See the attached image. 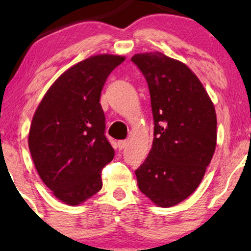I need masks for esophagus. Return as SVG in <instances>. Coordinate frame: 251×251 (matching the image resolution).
I'll list each match as a JSON object with an SVG mask.
<instances>
[{
  "label": "esophagus",
  "instance_id": "obj_1",
  "mask_svg": "<svg viewBox=\"0 0 251 251\" xmlns=\"http://www.w3.org/2000/svg\"><path fill=\"white\" fill-rule=\"evenodd\" d=\"M126 144H128V142H126V140H119V142H118V149L119 150H123L126 146Z\"/></svg>",
  "mask_w": 251,
  "mask_h": 251
}]
</instances>
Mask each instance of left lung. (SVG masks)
Returning <instances> with one entry per match:
<instances>
[{"label":"left lung","mask_w":251,"mask_h":251,"mask_svg":"<svg viewBox=\"0 0 251 251\" xmlns=\"http://www.w3.org/2000/svg\"><path fill=\"white\" fill-rule=\"evenodd\" d=\"M147 81L154 120L152 150L135 171L139 190L169 208L200 185L215 153L217 119L197 75L161 52L131 58Z\"/></svg>","instance_id":"8db88e82"}]
</instances>
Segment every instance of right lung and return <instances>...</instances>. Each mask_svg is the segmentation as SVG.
I'll list each match as a JSON object with an SVG mask.
<instances>
[{
  "label": "right lung",
  "mask_w": 251,
  "mask_h": 251,
  "mask_svg": "<svg viewBox=\"0 0 251 251\" xmlns=\"http://www.w3.org/2000/svg\"><path fill=\"white\" fill-rule=\"evenodd\" d=\"M126 58L97 54L64 72L33 116L28 147L41 179L54 197L77 205L102 186L101 170L114 157L105 136L100 94Z\"/></svg>",
  "instance_id": "1"
}]
</instances>
